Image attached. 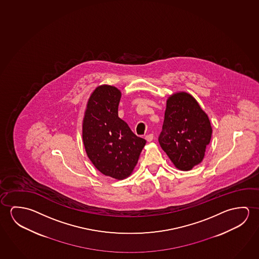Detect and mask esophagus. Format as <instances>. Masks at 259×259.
<instances>
[{
  "mask_svg": "<svg viewBox=\"0 0 259 259\" xmlns=\"http://www.w3.org/2000/svg\"><path fill=\"white\" fill-rule=\"evenodd\" d=\"M153 134H148V135L146 136L145 137V139H146V140L148 141V142H150V141H152L153 140Z\"/></svg>",
  "mask_w": 259,
  "mask_h": 259,
  "instance_id": "esophagus-1",
  "label": "esophagus"
}]
</instances>
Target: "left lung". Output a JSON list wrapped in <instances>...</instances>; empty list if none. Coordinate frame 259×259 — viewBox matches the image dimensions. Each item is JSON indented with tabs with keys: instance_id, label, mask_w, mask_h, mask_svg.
Returning <instances> with one entry per match:
<instances>
[{
	"instance_id": "left-lung-1",
	"label": "left lung",
	"mask_w": 259,
	"mask_h": 259,
	"mask_svg": "<svg viewBox=\"0 0 259 259\" xmlns=\"http://www.w3.org/2000/svg\"><path fill=\"white\" fill-rule=\"evenodd\" d=\"M211 133L208 116L192 95L181 92L167 99L158 141L176 167L188 171L201 163Z\"/></svg>"
}]
</instances>
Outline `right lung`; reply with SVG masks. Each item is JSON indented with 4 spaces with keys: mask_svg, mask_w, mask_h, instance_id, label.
Wrapping results in <instances>:
<instances>
[{
    "mask_svg": "<svg viewBox=\"0 0 259 259\" xmlns=\"http://www.w3.org/2000/svg\"><path fill=\"white\" fill-rule=\"evenodd\" d=\"M121 93L111 85L91 95L82 120V140L95 167L118 180L131 176L146 140L135 135L118 114Z\"/></svg>",
    "mask_w": 259,
    "mask_h": 259,
    "instance_id": "right-lung-1",
    "label": "right lung"
}]
</instances>
